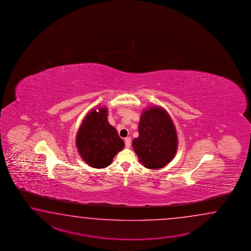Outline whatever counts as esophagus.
<instances>
[{
    "instance_id": "34e87169",
    "label": "esophagus",
    "mask_w": 251,
    "mask_h": 251,
    "mask_svg": "<svg viewBox=\"0 0 251 251\" xmlns=\"http://www.w3.org/2000/svg\"><path fill=\"white\" fill-rule=\"evenodd\" d=\"M125 144H126V147L129 148L131 146V138L130 137H126L125 139Z\"/></svg>"
}]
</instances>
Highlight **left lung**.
I'll use <instances>...</instances> for the list:
<instances>
[{
    "label": "left lung",
    "mask_w": 251,
    "mask_h": 251,
    "mask_svg": "<svg viewBox=\"0 0 251 251\" xmlns=\"http://www.w3.org/2000/svg\"><path fill=\"white\" fill-rule=\"evenodd\" d=\"M138 137L133 140L134 152L142 165L160 170L174 159L178 139L174 122L164 107L152 105L140 117Z\"/></svg>",
    "instance_id": "1"
}]
</instances>
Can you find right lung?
I'll use <instances>...</instances> for the list:
<instances>
[{"mask_svg": "<svg viewBox=\"0 0 251 251\" xmlns=\"http://www.w3.org/2000/svg\"><path fill=\"white\" fill-rule=\"evenodd\" d=\"M76 148L86 164L104 169L125 147L116 128L108 123L107 107L97 106L87 113L76 133Z\"/></svg>", "mask_w": 251, "mask_h": 251, "instance_id": "right-lung-1", "label": "right lung"}]
</instances>
